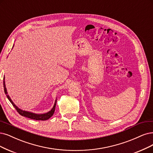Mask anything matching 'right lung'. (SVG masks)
<instances>
[{"mask_svg": "<svg viewBox=\"0 0 153 153\" xmlns=\"http://www.w3.org/2000/svg\"><path fill=\"white\" fill-rule=\"evenodd\" d=\"M4 92L5 94H6V97L8 98V100L10 101V102L12 103V105H13V106L16 108V110H17L19 114L27 118H31V119L33 120H47L48 119L52 117L53 114H54V111H55V106H56V100L55 101V104L53 106L52 109L50 111H49L48 112L46 113V114H34L33 112H30V111H25V110H22L20 108H19L18 106H17L14 103L13 101L11 100L10 98L9 97V96L7 94V89L5 88V81H4Z\"/></svg>", "mask_w": 153, "mask_h": 153, "instance_id": "obj_1", "label": "right lung"}]
</instances>
